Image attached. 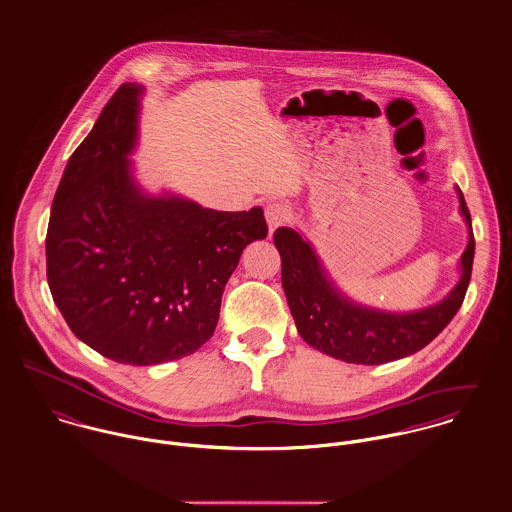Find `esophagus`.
Listing matches in <instances>:
<instances>
[{
  "mask_svg": "<svg viewBox=\"0 0 512 512\" xmlns=\"http://www.w3.org/2000/svg\"><path fill=\"white\" fill-rule=\"evenodd\" d=\"M292 219V211L284 203H270L266 207V222L270 234H274L280 226H284L288 220Z\"/></svg>",
  "mask_w": 512,
  "mask_h": 512,
  "instance_id": "obj_1",
  "label": "esophagus"
}]
</instances>
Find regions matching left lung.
Listing matches in <instances>:
<instances>
[{"label": "left lung", "instance_id": "left-lung-1", "mask_svg": "<svg viewBox=\"0 0 512 512\" xmlns=\"http://www.w3.org/2000/svg\"><path fill=\"white\" fill-rule=\"evenodd\" d=\"M461 256V280L443 301L412 313H384L349 301L325 276L313 248L292 228H278L274 244L282 256V286L301 339L317 351L355 365H384L418 353L432 343L459 311L471 280L475 236Z\"/></svg>", "mask_w": 512, "mask_h": 512}]
</instances>
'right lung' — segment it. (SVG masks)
Masks as SVG:
<instances>
[{
    "instance_id": "add662e5",
    "label": "right lung",
    "mask_w": 512,
    "mask_h": 512,
    "mask_svg": "<svg viewBox=\"0 0 512 512\" xmlns=\"http://www.w3.org/2000/svg\"><path fill=\"white\" fill-rule=\"evenodd\" d=\"M136 82L122 84L74 149L47 228V280L74 335L124 365L177 361L219 323L224 286L264 211L224 213L146 197L128 153L138 136Z\"/></svg>"
}]
</instances>
